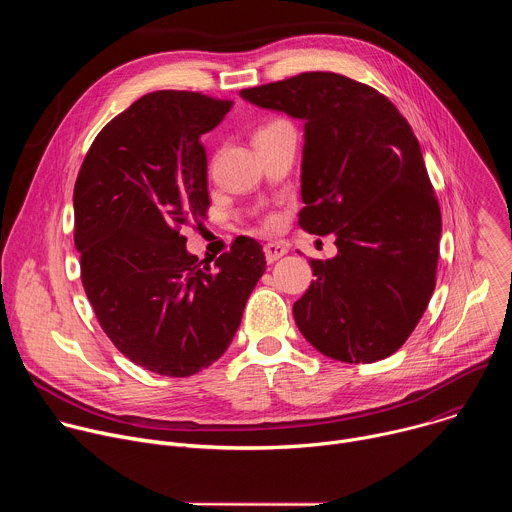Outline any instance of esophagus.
<instances>
[{
    "label": "esophagus",
    "instance_id": "esophagus-1",
    "mask_svg": "<svg viewBox=\"0 0 512 512\" xmlns=\"http://www.w3.org/2000/svg\"><path fill=\"white\" fill-rule=\"evenodd\" d=\"M263 251H265L267 263H275L277 259H281V257L287 253V247L281 245V243H267V245L263 247Z\"/></svg>",
    "mask_w": 512,
    "mask_h": 512
}]
</instances>
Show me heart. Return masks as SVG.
Returning <instances> with one entry per match:
<instances>
[{
  "mask_svg": "<svg viewBox=\"0 0 512 512\" xmlns=\"http://www.w3.org/2000/svg\"><path fill=\"white\" fill-rule=\"evenodd\" d=\"M277 123H281V121H273V123H269V125H265L263 129H269V127H273V125H277ZM263 129H259V131H263Z\"/></svg>",
  "mask_w": 512,
  "mask_h": 512,
  "instance_id": "heart-1",
  "label": "heart"
}]
</instances>
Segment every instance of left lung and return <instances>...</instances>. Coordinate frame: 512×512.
<instances>
[{
    "label": "left lung",
    "mask_w": 512,
    "mask_h": 512,
    "mask_svg": "<svg viewBox=\"0 0 512 512\" xmlns=\"http://www.w3.org/2000/svg\"><path fill=\"white\" fill-rule=\"evenodd\" d=\"M304 121L300 227L336 237L332 259L294 304L304 338L342 362L403 346L435 289L442 212L419 141L397 107L336 72H302L241 91Z\"/></svg>",
    "instance_id": "8db88e82"
}]
</instances>
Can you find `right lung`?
<instances>
[{
    "instance_id": "1",
    "label": "right lung",
    "mask_w": 512,
    "mask_h": 512,
    "mask_svg": "<svg viewBox=\"0 0 512 512\" xmlns=\"http://www.w3.org/2000/svg\"><path fill=\"white\" fill-rule=\"evenodd\" d=\"M233 101L156 91L95 137L75 184V247L95 316L131 362L190 377L221 358L265 271L255 239H235L212 267L186 251L180 227L204 218L200 137Z\"/></svg>"
}]
</instances>
